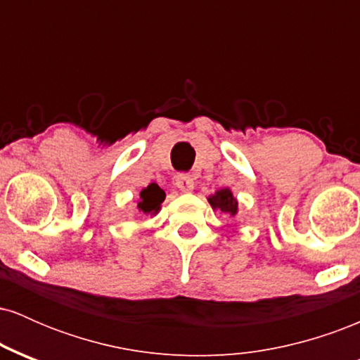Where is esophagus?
Instances as JSON below:
<instances>
[{"mask_svg":"<svg viewBox=\"0 0 360 360\" xmlns=\"http://www.w3.org/2000/svg\"><path fill=\"white\" fill-rule=\"evenodd\" d=\"M176 186L181 189V191H193L194 189V177L188 172H181L174 177Z\"/></svg>","mask_w":360,"mask_h":360,"instance_id":"34e87169","label":"esophagus"}]
</instances>
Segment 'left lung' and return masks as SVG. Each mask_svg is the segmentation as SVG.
<instances>
[{"mask_svg":"<svg viewBox=\"0 0 360 360\" xmlns=\"http://www.w3.org/2000/svg\"><path fill=\"white\" fill-rule=\"evenodd\" d=\"M208 201L213 210H220V212L230 214V217H235V214H237L238 203L230 189H220V191L214 193L213 196H210Z\"/></svg>","mask_w":360,"mask_h":360,"instance_id":"left-lung-1","label":"left lung"}]
</instances>
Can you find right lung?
I'll use <instances>...</instances> for the list:
<instances>
[{
    "instance_id": "add662e5",
    "label": "right lung",
    "mask_w": 360,
    "mask_h": 360,
    "mask_svg": "<svg viewBox=\"0 0 360 360\" xmlns=\"http://www.w3.org/2000/svg\"><path fill=\"white\" fill-rule=\"evenodd\" d=\"M164 198H166V193L159 186L152 183L140 191V201L137 208L146 214H155L160 210V203L164 201Z\"/></svg>"
}]
</instances>
